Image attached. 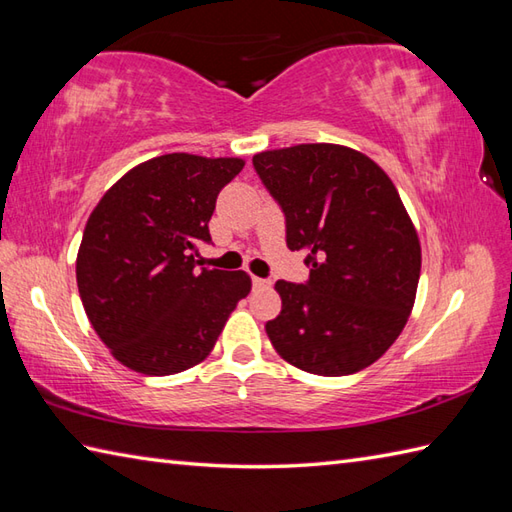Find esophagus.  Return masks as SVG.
Masks as SVG:
<instances>
[{
  "label": "esophagus",
  "mask_w": 512,
  "mask_h": 512,
  "mask_svg": "<svg viewBox=\"0 0 512 512\" xmlns=\"http://www.w3.org/2000/svg\"><path fill=\"white\" fill-rule=\"evenodd\" d=\"M253 288L262 290V288H270V281L264 277H253Z\"/></svg>",
  "instance_id": "obj_1"
}]
</instances>
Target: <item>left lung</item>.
Wrapping results in <instances>:
<instances>
[{
  "label": "left lung",
  "instance_id": "8db88e82",
  "mask_svg": "<svg viewBox=\"0 0 512 512\" xmlns=\"http://www.w3.org/2000/svg\"><path fill=\"white\" fill-rule=\"evenodd\" d=\"M253 165L286 215L288 248L310 266L306 284H275L270 343L303 372H361L400 336L420 279V239L394 182L361 151L330 143L262 151Z\"/></svg>",
  "mask_w": 512,
  "mask_h": 512
}]
</instances>
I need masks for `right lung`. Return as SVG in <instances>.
Returning <instances> with one entry per match:
<instances>
[{"label": "right lung", "mask_w": 512, "mask_h": 512, "mask_svg": "<svg viewBox=\"0 0 512 512\" xmlns=\"http://www.w3.org/2000/svg\"><path fill=\"white\" fill-rule=\"evenodd\" d=\"M242 158L165 154L127 171L85 224L76 284L99 339L125 367L169 376L202 363L250 292L244 270L198 268L215 200Z\"/></svg>", "instance_id": "right-lung-1"}]
</instances>
